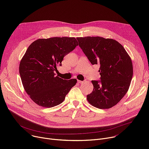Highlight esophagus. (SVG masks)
I'll use <instances>...</instances> for the list:
<instances>
[{"label":"esophagus","mask_w":149,"mask_h":149,"mask_svg":"<svg viewBox=\"0 0 149 149\" xmlns=\"http://www.w3.org/2000/svg\"><path fill=\"white\" fill-rule=\"evenodd\" d=\"M84 82H85V81H82L78 80V82L79 84H83V83H84Z\"/></svg>","instance_id":"1"}]
</instances>
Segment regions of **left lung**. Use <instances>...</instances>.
Listing matches in <instances>:
<instances>
[{
    "instance_id": "obj_1",
    "label": "left lung",
    "mask_w": 149,
    "mask_h": 149,
    "mask_svg": "<svg viewBox=\"0 0 149 149\" xmlns=\"http://www.w3.org/2000/svg\"><path fill=\"white\" fill-rule=\"evenodd\" d=\"M79 46L93 65L99 64L101 80L91 81L94 89L88 102L100 109L116 105L128 91L133 68L132 59L117 40L100 36L77 38Z\"/></svg>"
}]
</instances>
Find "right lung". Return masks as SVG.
Returning <instances> with one entry per match:
<instances>
[{"label":"right lung","instance_id":"add662e5","mask_svg":"<svg viewBox=\"0 0 149 149\" xmlns=\"http://www.w3.org/2000/svg\"><path fill=\"white\" fill-rule=\"evenodd\" d=\"M78 45L74 37L38 39L29 46L19 64L24 88L39 106L53 107L62 103L76 79H63L54 71L62 65L63 57Z\"/></svg>","mask_w":149,"mask_h":149}]
</instances>
